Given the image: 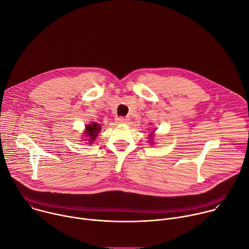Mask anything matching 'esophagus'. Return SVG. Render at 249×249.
<instances>
[{
	"label": "esophagus",
	"instance_id": "34e87169",
	"mask_svg": "<svg viewBox=\"0 0 249 249\" xmlns=\"http://www.w3.org/2000/svg\"><path fill=\"white\" fill-rule=\"evenodd\" d=\"M117 122L118 123H128L129 122V118L124 117V116H120L117 118Z\"/></svg>",
	"mask_w": 249,
	"mask_h": 249
}]
</instances>
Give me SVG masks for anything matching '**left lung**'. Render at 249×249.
<instances>
[{
    "instance_id": "obj_1",
    "label": "left lung",
    "mask_w": 249,
    "mask_h": 249,
    "mask_svg": "<svg viewBox=\"0 0 249 249\" xmlns=\"http://www.w3.org/2000/svg\"><path fill=\"white\" fill-rule=\"evenodd\" d=\"M150 137H152V136H151V135H150ZM150 141H151V140H150Z\"/></svg>"
}]
</instances>
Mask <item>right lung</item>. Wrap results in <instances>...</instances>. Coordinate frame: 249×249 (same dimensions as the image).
I'll return each instance as SVG.
<instances>
[{"label": "right lung", "instance_id": "obj_1", "mask_svg": "<svg viewBox=\"0 0 249 249\" xmlns=\"http://www.w3.org/2000/svg\"><path fill=\"white\" fill-rule=\"evenodd\" d=\"M86 130H87L86 131L87 137L89 138V143L91 144V143H93L92 141L95 140V138H96V136H97V134H98V132L100 130V125H98L96 123H91L90 125H88L86 127Z\"/></svg>", "mask_w": 249, "mask_h": 249}]
</instances>
